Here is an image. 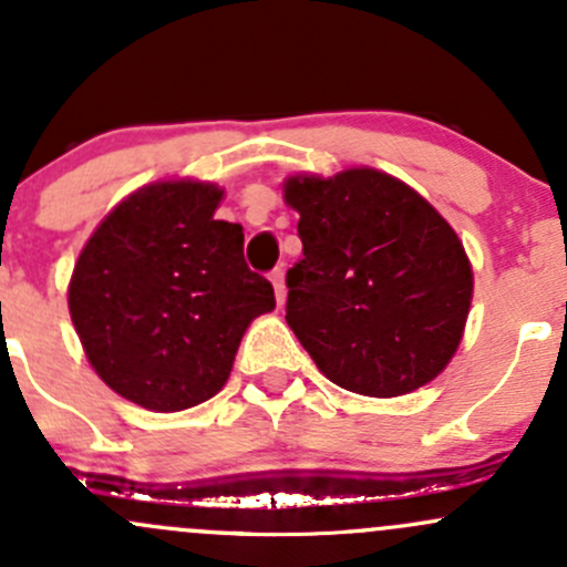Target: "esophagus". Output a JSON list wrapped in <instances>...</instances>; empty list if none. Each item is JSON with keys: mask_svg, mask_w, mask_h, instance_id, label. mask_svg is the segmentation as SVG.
Returning <instances> with one entry per match:
<instances>
[{"mask_svg": "<svg viewBox=\"0 0 567 567\" xmlns=\"http://www.w3.org/2000/svg\"><path fill=\"white\" fill-rule=\"evenodd\" d=\"M271 285H274V296H277V303L282 307L285 296H288V288H285V271L282 268H274L271 271Z\"/></svg>", "mask_w": 567, "mask_h": 567, "instance_id": "34e87169", "label": "esophagus"}]
</instances>
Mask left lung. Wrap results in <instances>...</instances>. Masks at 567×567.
Returning a JSON list of instances; mask_svg holds the SVG:
<instances>
[{"label": "left lung", "mask_w": 567, "mask_h": 567, "mask_svg": "<svg viewBox=\"0 0 567 567\" xmlns=\"http://www.w3.org/2000/svg\"><path fill=\"white\" fill-rule=\"evenodd\" d=\"M303 258L285 320L320 372L363 396H402L454 359L473 268L449 223L383 171L290 176Z\"/></svg>", "instance_id": "left-lung-1"}]
</instances>
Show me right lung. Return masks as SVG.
Listing matches in <instances>:
<instances>
[{
    "label": "right lung",
    "mask_w": 567,
    "mask_h": 567,
    "mask_svg": "<svg viewBox=\"0 0 567 567\" xmlns=\"http://www.w3.org/2000/svg\"><path fill=\"white\" fill-rule=\"evenodd\" d=\"M223 189L154 182L100 223L68 288L70 318L103 383L154 413L206 402L225 385L238 342L274 309L249 271L241 225L214 219Z\"/></svg>",
    "instance_id": "obj_1"
}]
</instances>
